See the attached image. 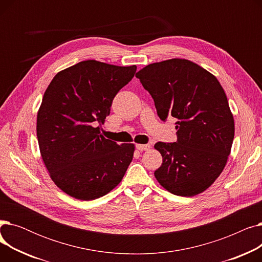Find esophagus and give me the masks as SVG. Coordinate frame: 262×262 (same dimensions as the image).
Here are the masks:
<instances>
[{"mask_svg": "<svg viewBox=\"0 0 262 262\" xmlns=\"http://www.w3.org/2000/svg\"><path fill=\"white\" fill-rule=\"evenodd\" d=\"M136 148L138 149V150H141V152H142V150L149 149L150 148V144H148V143L147 144H137Z\"/></svg>", "mask_w": 262, "mask_h": 262, "instance_id": "esophagus-1", "label": "esophagus"}]
</instances>
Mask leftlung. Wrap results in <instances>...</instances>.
<instances>
[{
  "label": "left lung",
  "instance_id": "1",
  "mask_svg": "<svg viewBox=\"0 0 262 262\" xmlns=\"http://www.w3.org/2000/svg\"><path fill=\"white\" fill-rule=\"evenodd\" d=\"M136 77L152 95L163 122L177 119L176 142H157L162 156L154 175L171 193L193 196L222 173L235 136L226 94L214 75L187 59L150 63Z\"/></svg>",
  "mask_w": 262,
  "mask_h": 262
}]
</instances>
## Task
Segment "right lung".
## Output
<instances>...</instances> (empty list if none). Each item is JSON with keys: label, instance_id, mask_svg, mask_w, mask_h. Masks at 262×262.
<instances>
[{"label": "right lung", "instance_id": "right-lung-1", "mask_svg": "<svg viewBox=\"0 0 262 262\" xmlns=\"http://www.w3.org/2000/svg\"><path fill=\"white\" fill-rule=\"evenodd\" d=\"M136 66L80 61L55 75L37 116V138L52 181L81 201L99 199L120 184L133 160L132 143L100 135L117 93L135 76Z\"/></svg>", "mask_w": 262, "mask_h": 262}]
</instances>
